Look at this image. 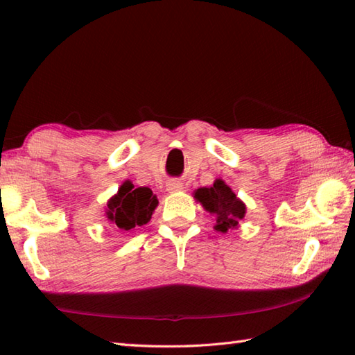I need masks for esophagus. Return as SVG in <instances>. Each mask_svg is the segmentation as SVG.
I'll list each match as a JSON object with an SVG mask.
<instances>
[{"mask_svg":"<svg viewBox=\"0 0 355 355\" xmlns=\"http://www.w3.org/2000/svg\"><path fill=\"white\" fill-rule=\"evenodd\" d=\"M184 189V184L180 182V180H169L168 183H166V191L173 193V192H180Z\"/></svg>","mask_w":355,"mask_h":355,"instance_id":"1","label":"esophagus"}]
</instances>
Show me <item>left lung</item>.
Listing matches in <instances>:
<instances>
[{"label":"left lung","instance_id":"obj_1","mask_svg":"<svg viewBox=\"0 0 355 355\" xmlns=\"http://www.w3.org/2000/svg\"><path fill=\"white\" fill-rule=\"evenodd\" d=\"M193 198L206 212L215 216L214 229L221 233L238 229L239 221H243L247 212L245 202L238 198V195L223 178H216L210 187H198L193 191Z\"/></svg>","mask_w":355,"mask_h":355}]
</instances>
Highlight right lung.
<instances>
[{
    "mask_svg": "<svg viewBox=\"0 0 355 355\" xmlns=\"http://www.w3.org/2000/svg\"><path fill=\"white\" fill-rule=\"evenodd\" d=\"M157 206L158 200L149 187H134L126 180L108 200L105 218L119 232H128L148 224Z\"/></svg>",
    "mask_w": 355,
    "mask_h": 355,
    "instance_id": "obj_1",
    "label": "right lung"
}]
</instances>
